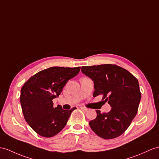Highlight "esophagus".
<instances>
[{
  "instance_id": "esophagus-1",
  "label": "esophagus",
  "mask_w": 159,
  "mask_h": 159,
  "mask_svg": "<svg viewBox=\"0 0 159 159\" xmlns=\"http://www.w3.org/2000/svg\"><path fill=\"white\" fill-rule=\"evenodd\" d=\"M80 109H82V111H88V108H86V107H81Z\"/></svg>"
}]
</instances>
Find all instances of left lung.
Segmentation results:
<instances>
[{"label":"left lung","instance_id":"8db88e82","mask_svg":"<svg viewBox=\"0 0 159 159\" xmlns=\"http://www.w3.org/2000/svg\"><path fill=\"white\" fill-rule=\"evenodd\" d=\"M82 71L94 82L93 96L102 94V100L112 107L106 113L96 111L97 117L89 122L91 129L104 139L119 137L137 114L141 99L138 80L126 69L112 64L84 66Z\"/></svg>","mask_w":159,"mask_h":159}]
</instances>
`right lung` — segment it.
<instances>
[{"instance_id":"add662e5","label":"right lung","mask_w":159,"mask_h":159,"mask_svg":"<svg viewBox=\"0 0 159 159\" xmlns=\"http://www.w3.org/2000/svg\"><path fill=\"white\" fill-rule=\"evenodd\" d=\"M80 67H52L32 76L21 88L20 102L26 122L41 136L50 138L66 125L76 108L65 111L52 100L58 97L68 81L78 74Z\"/></svg>"}]
</instances>
